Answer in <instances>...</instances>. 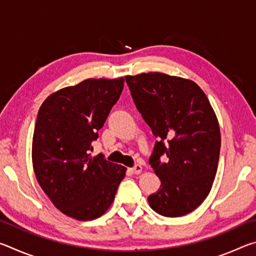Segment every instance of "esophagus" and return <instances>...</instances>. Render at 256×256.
<instances>
[{"label":"esophagus","mask_w":256,"mask_h":256,"mask_svg":"<svg viewBox=\"0 0 256 256\" xmlns=\"http://www.w3.org/2000/svg\"><path fill=\"white\" fill-rule=\"evenodd\" d=\"M130 170H131V172H133V174H140L142 172V166L141 164H136L134 167L130 168Z\"/></svg>","instance_id":"34e87169"}]
</instances>
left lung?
Wrapping results in <instances>:
<instances>
[{
	"label": "left lung",
	"instance_id": "left-lung-1",
	"mask_svg": "<svg viewBox=\"0 0 256 256\" xmlns=\"http://www.w3.org/2000/svg\"><path fill=\"white\" fill-rule=\"evenodd\" d=\"M142 118L158 138L149 164L162 185L148 198L164 216L190 214L209 196L218 168L220 128L196 82L164 73L125 76ZM166 154L168 163H160Z\"/></svg>",
	"mask_w": 256,
	"mask_h": 256
}]
</instances>
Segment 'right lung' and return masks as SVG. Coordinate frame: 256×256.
<instances>
[{
    "label": "right lung",
    "mask_w": 256,
    "mask_h": 256,
    "mask_svg": "<svg viewBox=\"0 0 256 256\" xmlns=\"http://www.w3.org/2000/svg\"><path fill=\"white\" fill-rule=\"evenodd\" d=\"M123 86V78L86 79L52 94L38 112L34 175L53 204L71 218L86 222L102 216L125 176L122 164L90 154Z\"/></svg>",
    "instance_id": "right-lung-1"
}]
</instances>
